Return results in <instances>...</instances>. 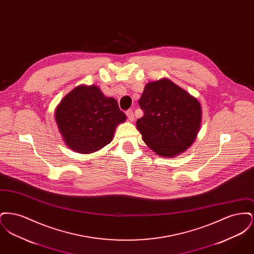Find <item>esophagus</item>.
Segmentation results:
<instances>
[{"mask_svg":"<svg viewBox=\"0 0 254 254\" xmlns=\"http://www.w3.org/2000/svg\"><path fill=\"white\" fill-rule=\"evenodd\" d=\"M126 114H127V118H128V120L130 122H133V120H134V114H133L132 110H131V109L127 110V111L126 112Z\"/></svg>","mask_w":254,"mask_h":254,"instance_id":"1","label":"esophagus"}]
</instances>
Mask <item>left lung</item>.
<instances>
[{
	"label": "left lung",
	"instance_id": "left-lung-1",
	"mask_svg": "<svg viewBox=\"0 0 254 254\" xmlns=\"http://www.w3.org/2000/svg\"><path fill=\"white\" fill-rule=\"evenodd\" d=\"M136 122L142 139L159 156L174 158L193 144L202 121L201 104L167 78L149 82L139 100Z\"/></svg>",
	"mask_w": 254,
	"mask_h": 254
}]
</instances>
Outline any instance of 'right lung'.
Returning <instances> with one entry per match:
<instances>
[{"instance_id": "1", "label": "right lung", "mask_w": 254, "mask_h": 254, "mask_svg": "<svg viewBox=\"0 0 254 254\" xmlns=\"http://www.w3.org/2000/svg\"><path fill=\"white\" fill-rule=\"evenodd\" d=\"M127 120L117 101L105 96L99 86H76L55 109V121L64 144L88 154L109 145L117 126Z\"/></svg>"}]
</instances>
